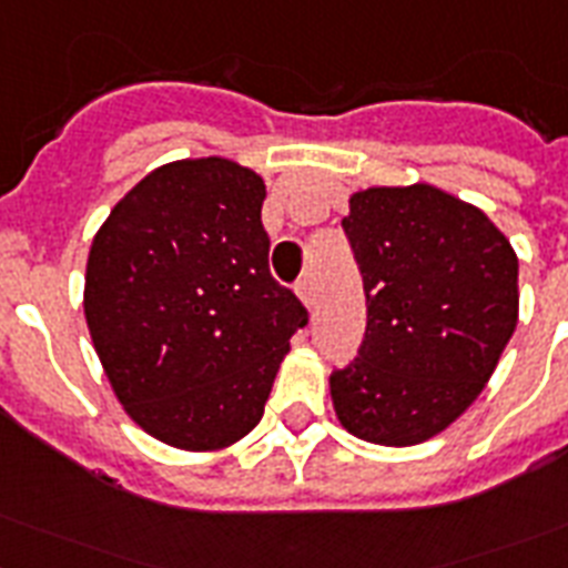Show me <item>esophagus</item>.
Wrapping results in <instances>:
<instances>
[{"label":"esophagus","instance_id":"1","mask_svg":"<svg viewBox=\"0 0 568 568\" xmlns=\"http://www.w3.org/2000/svg\"><path fill=\"white\" fill-rule=\"evenodd\" d=\"M294 292H297V297H301L306 310L315 306V280H312V274H303L297 280V285H294Z\"/></svg>","mask_w":568,"mask_h":568}]
</instances>
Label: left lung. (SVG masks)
Instances as JSON below:
<instances>
[{"label": "left lung", "mask_w": 568, "mask_h": 568, "mask_svg": "<svg viewBox=\"0 0 568 568\" xmlns=\"http://www.w3.org/2000/svg\"><path fill=\"white\" fill-rule=\"evenodd\" d=\"M368 327L333 372L351 436L388 448L433 439L484 392L519 324V256L477 205L448 191L374 185L347 200Z\"/></svg>", "instance_id": "8db88e82"}]
</instances>
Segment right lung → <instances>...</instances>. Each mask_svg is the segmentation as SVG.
Returning a JSON list of instances; mask_svg holds the SVG:
<instances>
[{
  "mask_svg": "<svg viewBox=\"0 0 568 568\" xmlns=\"http://www.w3.org/2000/svg\"><path fill=\"white\" fill-rule=\"evenodd\" d=\"M265 180L205 155L155 168L88 253L84 321L126 415L180 450H223L265 413L306 310L267 267Z\"/></svg>",
  "mask_w": 568,
  "mask_h": 568,
  "instance_id": "right-lung-1",
  "label": "right lung"
}]
</instances>
